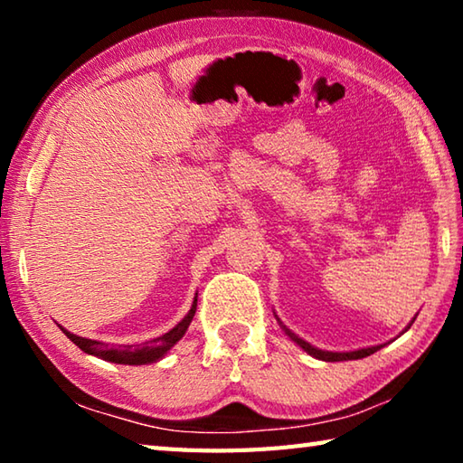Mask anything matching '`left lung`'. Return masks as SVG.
I'll use <instances>...</instances> for the list:
<instances>
[{
	"instance_id": "8db88e82",
	"label": "left lung",
	"mask_w": 463,
	"mask_h": 463,
	"mask_svg": "<svg viewBox=\"0 0 463 463\" xmlns=\"http://www.w3.org/2000/svg\"><path fill=\"white\" fill-rule=\"evenodd\" d=\"M284 328H286V326H284ZM406 328H411V326H406ZM286 335H288L289 339H292L294 343L300 345V347H302L304 351H307V354H310L312 357H317V359H323V362H347V359H362V357L372 355V354H375V351H378V349H382V345H375V347L349 351V354H333V351H323V349L312 347L310 343L302 341L300 336H296L292 331H289V328H286Z\"/></svg>"
}]
</instances>
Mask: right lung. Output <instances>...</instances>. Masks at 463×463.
Wrapping results in <instances>:
<instances>
[{
	"mask_svg": "<svg viewBox=\"0 0 463 463\" xmlns=\"http://www.w3.org/2000/svg\"><path fill=\"white\" fill-rule=\"evenodd\" d=\"M195 307H198V296L194 298L192 308H190V312H187L182 323L175 325L169 333L156 336V339L146 341L143 345H118V347H109V345L101 343V341L77 336L73 333H69L67 328H62V326H61V331L67 335L69 341H73L77 347L85 351V354L101 357V359H106V362H114V364L143 365V364H151V362H156V359H161L179 339H182L195 315Z\"/></svg>",
	"mask_w": 463,
	"mask_h": 463,
	"instance_id": "obj_1",
	"label": "right lung"
}]
</instances>
